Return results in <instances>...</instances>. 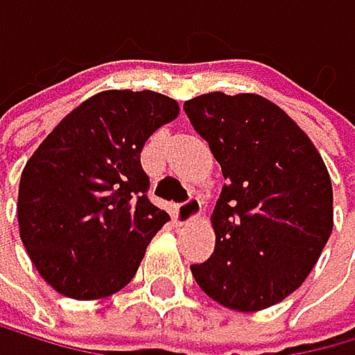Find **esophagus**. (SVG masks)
I'll return each mask as SVG.
<instances>
[{
	"label": "esophagus",
	"instance_id": "obj_1",
	"mask_svg": "<svg viewBox=\"0 0 355 355\" xmlns=\"http://www.w3.org/2000/svg\"><path fill=\"white\" fill-rule=\"evenodd\" d=\"M200 211H202V202L198 196H191L187 202H182V205L178 207V220L182 224H189L193 222L198 216H200Z\"/></svg>",
	"mask_w": 355,
	"mask_h": 355
}]
</instances>
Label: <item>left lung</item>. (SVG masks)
Segmentation results:
<instances>
[{"mask_svg": "<svg viewBox=\"0 0 355 355\" xmlns=\"http://www.w3.org/2000/svg\"><path fill=\"white\" fill-rule=\"evenodd\" d=\"M227 184L213 209L216 249L191 273L216 302L260 311L306 280L334 229L320 153L280 106L253 93L184 102Z\"/></svg>", "mask_w": 355, "mask_h": 355, "instance_id": "obj_1", "label": "left lung"}]
</instances>
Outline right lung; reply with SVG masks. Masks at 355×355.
I'll return each instance as SVG.
<instances>
[{
  "mask_svg": "<svg viewBox=\"0 0 355 355\" xmlns=\"http://www.w3.org/2000/svg\"><path fill=\"white\" fill-rule=\"evenodd\" d=\"M180 113L153 91H104L57 124L19 180V238L57 293L100 300L133 280L168 213L146 198V139Z\"/></svg>",
  "mask_w": 355,
  "mask_h": 355,
  "instance_id": "1",
  "label": "right lung"
}]
</instances>
